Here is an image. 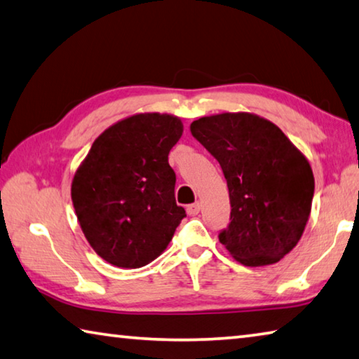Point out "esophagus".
Listing matches in <instances>:
<instances>
[{"instance_id":"1","label":"esophagus","mask_w":359,"mask_h":359,"mask_svg":"<svg viewBox=\"0 0 359 359\" xmlns=\"http://www.w3.org/2000/svg\"><path fill=\"white\" fill-rule=\"evenodd\" d=\"M200 208H202V206H200L198 202L197 203H192V205L187 206V215H189V216H197L198 212H200Z\"/></svg>"}]
</instances>
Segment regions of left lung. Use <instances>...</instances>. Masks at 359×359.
Wrapping results in <instances>:
<instances>
[{"label":"left lung","mask_w":359,"mask_h":359,"mask_svg":"<svg viewBox=\"0 0 359 359\" xmlns=\"http://www.w3.org/2000/svg\"><path fill=\"white\" fill-rule=\"evenodd\" d=\"M191 134L227 180L230 224L219 241L246 266L279 262L297 246L311 215L309 162L278 126L250 113L203 116Z\"/></svg>","instance_id":"1"}]
</instances>
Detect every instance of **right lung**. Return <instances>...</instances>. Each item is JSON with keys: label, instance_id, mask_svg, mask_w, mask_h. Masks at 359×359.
<instances>
[{"label": "right lung", "instance_id": "right-lung-1", "mask_svg": "<svg viewBox=\"0 0 359 359\" xmlns=\"http://www.w3.org/2000/svg\"><path fill=\"white\" fill-rule=\"evenodd\" d=\"M183 135L176 116L142 113L94 140L72 181L75 215L88 243L105 262L142 268L172 241L186 217L176 205L168 153Z\"/></svg>", "mask_w": 359, "mask_h": 359}]
</instances>
